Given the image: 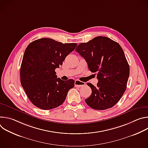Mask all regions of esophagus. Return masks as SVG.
Listing matches in <instances>:
<instances>
[{"label": "esophagus", "mask_w": 148, "mask_h": 148, "mask_svg": "<svg viewBox=\"0 0 148 148\" xmlns=\"http://www.w3.org/2000/svg\"><path fill=\"white\" fill-rule=\"evenodd\" d=\"M74 84H75V87H82V86H84L86 85V83L85 82H81V81H79V80H75V82H74Z\"/></svg>", "instance_id": "esophagus-1"}]
</instances>
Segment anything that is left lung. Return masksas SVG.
<instances>
[{"label":"left lung","instance_id":"8db88e82","mask_svg":"<svg viewBox=\"0 0 148 148\" xmlns=\"http://www.w3.org/2000/svg\"><path fill=\"white\" fill-rule=\"evenodd\" d=\"M75 50L98 79L96 86L87 84L92 93L86 102L94 110L112 108L125 91L130 76V66L122 47L108 37L98 36L79 44Z\"/></svg>","mask_w":148,"mask_h":148}]
</instances>
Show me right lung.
Masks as SVG:
<instances>
[{"mask_svg": "<svg viewBox=\"0 0 148 148\" xmlns=\"http://www.w3.org/2000/svg\"><path fill=\"white\" fill-rule=\"evenodd\" d=\"M77 46L49 38L37 39L28 45L20 67V81L36 107L51 110L64 102L69 91L74 87V80L57 78L55 70Z\"/></svg>", "mask_w": 148, "mask_h": 148, "instance_id": "add662e5", "label": "right lung"}]
</instances>
